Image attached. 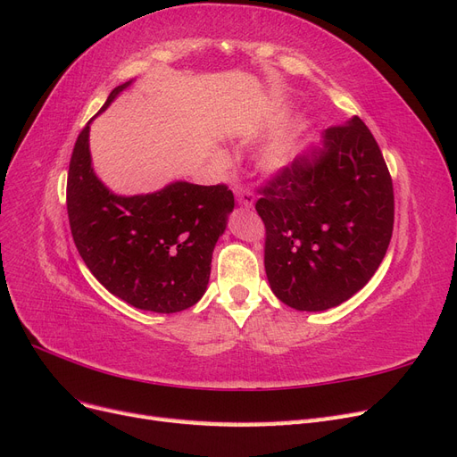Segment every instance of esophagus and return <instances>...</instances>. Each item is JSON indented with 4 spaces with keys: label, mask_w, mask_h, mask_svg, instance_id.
<instances>
[{
    "label": "esophagus",
    "mask_w": 457,
    "mask_h": 457,
    "mask_svg": "<svg viewBox=\"0 0 457 457\" xmlns=\"http://www.w3.org/2000/svg\"><path fill=\"white\" fill-rule=\"evenodd\" d=\"M234 192H237V200H238L240 205H244V207H252L253 205L255 195H253L252 190H247L244 187H237V188H234Z\"/></svg>",
    "instance_id": "34e87169"
}]
</instances>
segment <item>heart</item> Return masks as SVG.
Wrapping results in <instances>:
<instances>
[{
    "label": "heart",
    "instance_id": "heart-1",
    "mask_svg": "<svg viewBox=\"0 0 457 457\" xmlns=\"http://www.w3.org/2000/svg\"><path fill=\"white\" fill-rule=\"evenodd\" d=\"M287 156H289V143L286 139H280L261 150L259 163L265 170H278L286 163Z\"/></svg>",
    "mask_w": 457,
    "mask_h": 457
}]
</instances>
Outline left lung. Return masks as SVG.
<instances>
[{
	"label": "left lung",
	"instance_id": "8db88e82",
	"mask_svg": "<svg viewBox=\"0 0 457 457\" xmlns=\"http://www.w3.org/2000/svg\"><path fill=\"white\" fill-rule=\"evenodd\" d=\"M257 192L267 278L287 307H337L381 265L395 225L393 179L358 116L328 128L322 148L284 165Z\"/></svg>",
	"mask_w": 457,
	"mask_h": 457
}]
</instances>
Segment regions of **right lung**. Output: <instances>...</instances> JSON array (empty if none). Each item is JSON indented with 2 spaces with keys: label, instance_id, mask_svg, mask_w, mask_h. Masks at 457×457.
I'll return each instance as SVG.
<instances>
[{
  "label": "right lung",
  "instance_id": "add662e5",
  "mask_svg": "<svg viewBox=\"0 0 457 457\" xmlns=\"http://www.w3.org/2000/svg\"><path fill=\"white\" fill-rule=\"evenodd\" d=\"M128 86L112 89L101 112ZM232 207L223 183L179 181L154 195L116 196L93 173L89 123L78 135L66 183L74 244L95 278L137 309L170 314L200 301Z\"/></svg>",
  "mask_w": 457,
  "mask_h": 457
}]
</instances>
